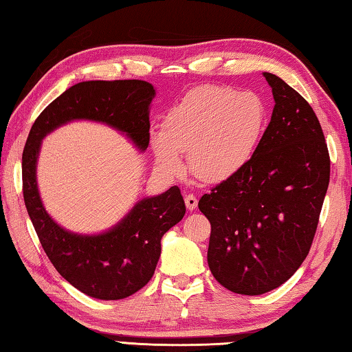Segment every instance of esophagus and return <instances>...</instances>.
<instances>
[{
	"instance_id": "obj_1",
	"label": "esophagus",
	"mask_w": 352,
	"mask_h": 352,
	"mask_svg": "<svg viewBox=\"0 0 352 352\" xmlns=\"http://www.w3.org/2000/svg\"><path fill=\"white\" fill-rule=\"evenodd\" d=\"M185 205H186V208H188L190 211L196 210V206H197V199H196V196L186 195V196H185Z\"/></svg>"
}]
</instances>
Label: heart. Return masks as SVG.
Returning <instances> with one entry per match:
<instances>
[{
  "instance_id": "obj_1",
  "label": "heart",
  "mask_w": 352,
  "mask_h": 352,
  "mask_svg": "<svg viewBox=\"0 0 352 352\" xmlns=\"http://www.w3.org/2000/svg\"><path fill=\"white\" fill-rule=\"evenodd\" d=\"M269 124V107L255 92L200 86L186 92L152 136L156 166L175 176L186 153L192 175L208 184L231 181L256 155Z\"/></svg>"
}]
</instances>
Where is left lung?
<instances>
[{
  "instance_id": "left-lung-1",
  "label": "left lung",
  "mask_w": 352,
  "mask_h": 352,
  "mask_svg": "<svg viewBox=\"0 0 352 352\" xmlns=\"http://www.w3.org/2000/svg\"><path fill=\"white\" fill-rule=\"evenodd\" d=\"M272 112L252 162L199 200L211 223L208 266L239 295L284 284L305 260L329 184V155L316 113L275 74L263 73Z\"/></svg>"
}]
</instances>
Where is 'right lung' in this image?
Returning <instances> with one entry per match:
<instances>
[{"mask_svg":"<svg viewBox=\"0 0 352 352\" xmlns=\"http://www.w3.org/2000/svg\"><path fill=\"white\" fill-rule=\"evenodd\" d=\"M153 85L144 80H89L50 103L30 129L23 153V192L28 216L56 270L85 295L103 300L124 299L152 279L161 256V239L185 216L177 186L136 204L109 231L80 235L65 231L48 216L36 182L44 136L73 120L104 123L127 135L141 152L150 141L148 107Z\"/></svg>","mask_w":352,"mask_h":352,"instance_id":"add662e5","label":"right lung"}]
</instances>
